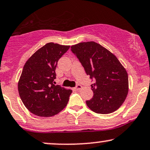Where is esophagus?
I'll use <instances>...</instances> for the list:
<instances>
[{
    "label": "esophagus",
    "mask_w": 150,
    "mask_h": 150,
    "mask_svg": "<svg viewBox=\"0 0 150 150\" xmlns=\"http://www.w3.org/2000/svg\"><path fill=\"white\" fill-rule=\"evenodd\" d=\"M81 88H82V86L80 85V84H77L76 86H75V87L74 88L75 90H77V91H78V90H80Z\"/></svg>",
    "instance_id": "1"
}]
</instances>
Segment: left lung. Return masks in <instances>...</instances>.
<instances>
[{
    "label": "left lung",
    "instance_id": "obj_1",
    "mask_svg": "<svg viewBox=\"0 0 150 150\" xmlns=\"http://www.w3.org/2000/svg\"><path fill=\"white\" fill-rule=\"evenodd\" d=\"M93 84L92 98L86 103L98 114L117 110L125 100L129 90L128 74L117 58L95 42H80L71 47Z\"/></svg>",
    "mask_w": 150,
    "mask_h": 150
}]
</instances>
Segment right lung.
<instances>
[{"instance_id": "obj_1", "label": "right lung", "mask_w": 150, "mask_h": 150, "mask_svg": "<svg viewBox=\"0 0 150 150\" xmlns=\"http://www.w3.org/2000/svg\"><path fill=\"white\" fill-rule=\"evenodd\" d=\"M70 46L49 42L29 58L23 68L18 91L23 103L33 114L52 117L67 105L72 90L55 85L58 61Z\"/></svg>"}]
</instances>
